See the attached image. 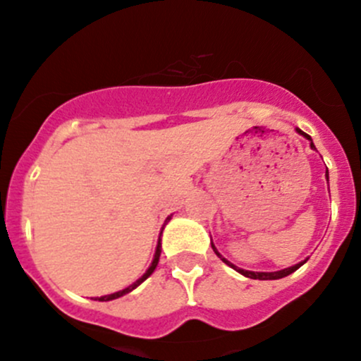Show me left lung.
<instances>
[{"label":"left lung","mask_w":361,"mask_h":361,"mask_svg":"<svg viewBox=\"0 0 361 361\" xmlns=\"http://www.w3.org/2000/svg\"><path fill=\"white\" fill-rule=\"evenodd\" d=\"M298 133H299V135L305 136V138H308V140H310V147H311V149L314 150V145H313V140H311V136H310V135H306V133H302L301 130H298ZM327 181H329V171H327ZM211 245H212V250H214V252H216V256H218L219 259L223 261V263H226V264H228V267L233 268V270H237L238 273H242V275H244V276H249V279H254V280H276V279H283V276L290 275V273H294L295 270H298L299 267H302V264H305V261H302V263L294 264V267L286 268V270H280V271H268V273H267V271H249V270H242V268H237V267H235V264H231L228 259H225V257H223L221 254L218 252V249L214 247V244H211Z\"/></svg>","instance_id":"obj_1"}]
</instances>
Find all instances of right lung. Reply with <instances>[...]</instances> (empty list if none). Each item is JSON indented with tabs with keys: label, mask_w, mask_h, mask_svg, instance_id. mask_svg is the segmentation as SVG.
Returning a JSON list of instances; mask_svg holds the SVG:
<instances>
[{
	"label": "right lung",
	"mask_w": 361,
	"mask_h": 361,
	"mask_svg": "<svg viewBox=\"0 0 361 361\" xmlns=\"http://www.w3.org/2000/svg\"><path fill=\"white\" fill-rule=\"evenodd\" d=\"M168 219H169V218H168ZM159 257H161V238H159V242H157V249H155V254H154V261H152V264H150V268H149V270H147L145 273H143V276H142V279H138V280H136L135 283H131V286H130V287H126V289H123V290H119V292H114V294H109V295H102V298H98V301H112V299H117V298H121V295L128 294V292H131L133 289H136V287H138L140 283L143 282V280H147V279H149V276L152 275V273H154L155 267H157V263H159Z\"/></svg>",
	"instance_id": "add662e5"
}]
</instances>
